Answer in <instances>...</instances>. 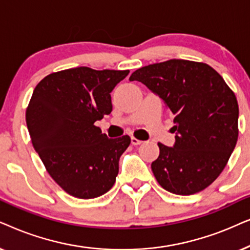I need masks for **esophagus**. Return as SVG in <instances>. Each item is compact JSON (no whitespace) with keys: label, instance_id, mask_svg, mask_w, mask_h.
I'll return each mask as SVG.
<instances>
[{"label":"esophagus","instance_id":"esophagus-1","mask_svg":"<svg viewBox=\"0 0 250 250\" xmlns=\"http://www.w3.org/2000/svg\"><path fill=\"white\" fill-rule=\"evenodd\" d=\"M143 143V141H139V139H137L136 137H131V144L132 145H141Z\"/></svg>","mask_w":250,"mask_h":250}]
</instances>
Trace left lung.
<instances>
[{"instance_id":"left-lung-1","label":"left lung","mask_w":250,"mask_h":250,"mask_svg":"<svg viewBox=\"0 0 250 250\" xmlns=\"http://www.w3.org/2000/svg\"><path fill=\"white\" fill-rule=\"evenodd\" d=\"M174 116V147L158 143L151 168L168 192L191 195L221 175L238 141L239 106L224 79L205 62L170 59L135 71Z\"/></svg>"}]
</instances>
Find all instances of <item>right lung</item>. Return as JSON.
Wrapping results in <instances>:
<instances>
[{"instance_id": "obj_1", "label": "right lung", "mask_w": 250, "mask_h": 250, "mask_svg": "<svg viewBox=\"0 0 250 250\" xmlns=\"http://www.w3.org/2000/svg\"><path fill=\"white\" fill-rule=\"evenodd\" d=\"M128 74L68 68L46 75L33 91L26 108L32 144L51 178L72 197L94 199L114 185L130 137L108 138L95 122L112 112L111 92Z\"/></svg>"}]
</instances>
